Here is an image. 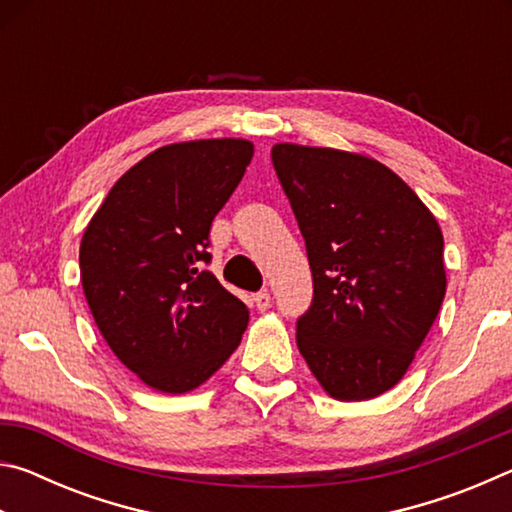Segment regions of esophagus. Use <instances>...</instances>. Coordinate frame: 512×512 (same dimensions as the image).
Returning a JSON list of instances; mask_svg holds the SVG:
<instances>
[{
	"instance_id": "esophagus-1",
	"label": "esophagus",
	"mask_w": 512,
	"mask_h": 512,
	"mask_svg": "<svg viewBox=\"0 0 512 512\" xmlns=\"http://www.w3.org/2000/svg\"><path fill=\"white\" fill-rule=\"evenodd\" d=\"M253 305L259 309V311H266L268 307H271V293L268 291H259L253 296Z\"/></svg>"
}]
</instances>
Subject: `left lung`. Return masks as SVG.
Masks as SVG:
<instances>
[{"label": "left lung", "mask_w": 512, "mask_h": 512, "mask_svg": "<svg viewBox=\"0 0 512 512\" xmlns=\"http://www.w3.org/2000/svg\"><path fill=\"white\" fill-rule=\"evenodd\" d=\"M314 300L296 341L327 395L372 400L400 381L443 305V232L418 194L366 155L275 144Z\"/></svg>", "instance_id": "1"}]
</instances>
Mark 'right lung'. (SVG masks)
Returning a JSON list of instances; mask_svg holds the SVG:
<instances>
[{
	"label": "right lung",
	"mask_w": 512,
	"mask_h": 512,
	"mask_svg": "<svg viewBox=\"0 0 512 512\" xmlns=\"http://www.w3.org/2000/svg\"><path fill=\"white\" fill-rule=\"evenodd\" d=\"M223 137L162 146L121 176L81 239V284L103 339L160 393H189L241 343L248 307L205 271L210 228L253 160Z\"/></svg>",
	"instance_id": "obj_1"
}]
</instances>
